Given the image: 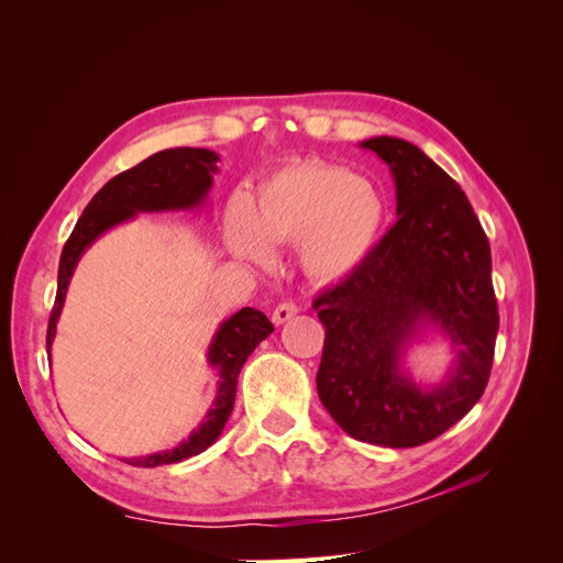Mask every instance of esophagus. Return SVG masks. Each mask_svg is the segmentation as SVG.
<instances>
[{"label": "esophagus", "mask_w": 563, "mask_h": 563, "mask_svg": "<svg viewBox=\"0 0 563 563\" xmlns=\"http://www.w3.org/2000/svg\"><path fill=\"white\" fill-rule=\"evenodd\" d=\"M296 312H298L296 302H282L277 305L275 312H272V323H275V327H282V323H286Z\"/></svg>", "instance_id": "34e87169"}]
</instances>
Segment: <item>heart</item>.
<instances>
[{"label":"heart","instance_id":"heart-1","mask_svg":"<svg viewBox=\"0 0 563 563\" xmlns=\"http://www.w3.org/2000/svg\"><path fill=\"white\" fill-rule=\"evenodd\" d=\"M385 201L378 187L347 168L300 162L261 183L253 199L234 201L225 234L240 258L269 265L272 246L298 244V263L314 284H340L378 244Z\"/></svg>","mask_w":563,"mask_h":563}]
</instances>
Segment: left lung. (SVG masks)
Listing matches in <instances>:
<instances>
[{"instance_id":"8db88e82","label":"left lung","mask_w":563,"mask_h":563,"mask_svg":"<svg viewBox=\"0 0 563 563\" xmlns=\"http://www.w3.org/2000/svg\"><path fill=\"white\" fill-rule=\"evenodd\" d=\"M360 147L389 166L397 223L314 300L327 327L317 391L352 439L411 449L446 432L486 389L498 335L490 246L465 192L420 147L391 135ZM430 332L454 360L437 384H420L405 354Z\"/></svg>"}]
</instances>
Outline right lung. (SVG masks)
I'll list each match as a JSON object with an SVG mask.
<instances>
[{"label": "right lung", "instance_id": "add662e5", "mask_svg": "<svg viewBox=\"0 0 563 563\" xmlns=\"http://www.w3.org/2000/svg\"><path fill=\"white\" fill-rule=\"evenodd\" d=\"M220 157L213 150L203 147H172L147 157L139 166L108 180L84 209L81 218L65 242L58 265V291L54 310H51L46 331V352L51 356L56 327L65 305L67 286L77 269V263L98 236H103L112 228L129 223L139 213H166V211H195L207 207L209 192L213 187V174L218 172ZM275 331L269 319L253 308H242L230 319L220 321L209 343L207 362L218 373L216 397L207 416L183 439L176 449L122 457V463L133 467H159L180 463L192 455L207 451L223 432L225 422L234 408L236 378L246 364L249 354L258 347L263 340Z\"/></svg>", "mask_w": 563, "mask_h": 563}]
</instances>
